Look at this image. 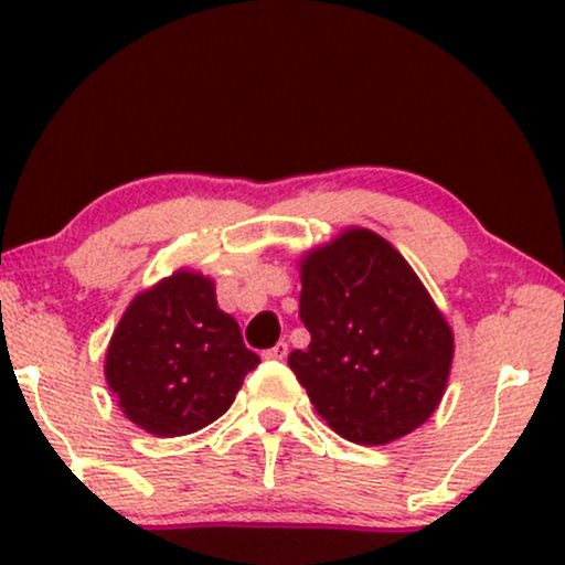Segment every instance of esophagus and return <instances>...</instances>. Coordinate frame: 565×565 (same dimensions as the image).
<instances>
[{"instance_id": "esophagus-1", "label": "esophagus", "mask_w": 565, "mask_h": 565, "mask_svg": "<svg viewBox=\"0 0 565 565\" xmlns=\"http://www.w3.org/2000/svg\"><path fill=\"white\" fill-rule=\"evenodd\" d=\"M287 353H289V345L281 340V342H276V345L270 350H265V359H268V361H284V359H287Z\"/></svg>"}]
</instances>
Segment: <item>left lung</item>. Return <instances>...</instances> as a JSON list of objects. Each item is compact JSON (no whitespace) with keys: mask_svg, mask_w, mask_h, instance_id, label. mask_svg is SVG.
<instances>
[{"mask_svg":"<svg viewBox=\"0 0 565 565\" xmlns=\"http://www.w3.org/2000/svg\"><path fill=\"white\" fill-rule=\"evenodd\" d=\"M308 350L289 366L327 425L377 446L417 430L436 412L454 334L417 274L385 238L350 228L300 265Z\"/></svg>","mask_w":565,"mask_h":565,"instance_id":"1","label":"left lung"}]
</instances>
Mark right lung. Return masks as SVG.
Here are the masks:
<instances>
[{"mask_svg": "<svg viewBox=\"0 0 565 565\" xmlns=\"http://www.w3.org/2000/svg\"><path fill=\"white\" fill-rule=\"evenodd\" d=\"M260 359L215 284L178 270L129 302L106 353V380L127 419L151 436L196 433L228 412Z\"/></svg>", "mask_w": 565, "mask_h": 565, "instance_id": "obj_1", "label": "right lung"}]
</instances>
